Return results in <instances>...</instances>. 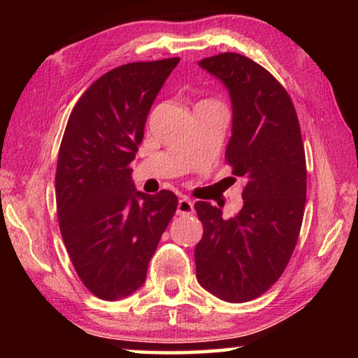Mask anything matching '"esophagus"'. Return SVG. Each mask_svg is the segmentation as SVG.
<instances>
[{
	"label": "esophagus",
	"instance_id": "esophagus-1",
	"mask_svg": "<svg viewBox=\"0 0 358 358\" xmlns=\"http://www.w3.org/2000/svg\"><path fill=\"white\" fill-rule=\"evenodd\" d=\"M194 211V203L191 199L187 197H181L178 201V207H177V213L178 215H191Z\"/></svg>",
	"mask_w": 358,
	"mask_h": 358
}]
</instances>
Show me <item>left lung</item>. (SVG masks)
<instances>
[{"instance_id":"left-lung-1","label":"left lung","mask_w":358,"mask_h":358,"mask_svg":"<svg viewBox=\"0 0 358 358\" xmlns=\"http://www.w3.org/2000/svg\"><path fill=\"white\" fill-rule=\"evenodd\" d=\"M199 64L230 93L226 162L246 185L243 208L229 220L208 202L194 205L203 224L194 252L197 281L217 299L243 303L280 280L295 250L306 203L305 147L292 99L265 68L232 52Z\"/></svg>"}]
</instances>
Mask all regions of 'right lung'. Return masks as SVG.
Masks as SVG:
<instances>
[{
	"label": "right lung",
	"instance_id": "1",
	"mask_svg": "<svg viewBox=\"0 0 358 358\" xmlns=\"http://www.w3.org/2000/svg\"><path fill=\"white\" fill-rule=\"evenodd\" d=\"M180 58L136 62L99 77L82 94L59 145L55 187L59 230L80 281L102 300L142 286L178 197L134 189L131 162L145 121Z\"/></svg>",
	"mask_w": 358,
	"mask_h": 358
}]
</instances>
